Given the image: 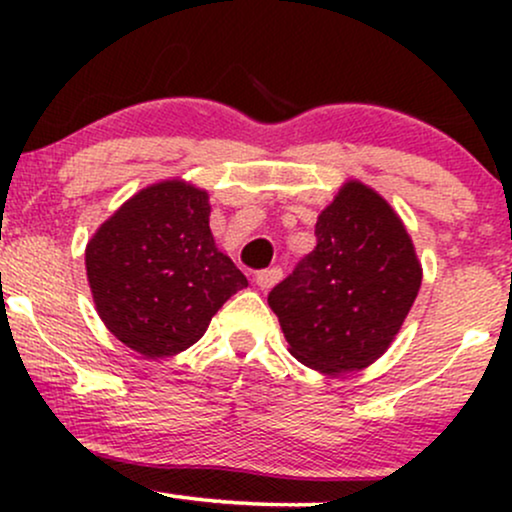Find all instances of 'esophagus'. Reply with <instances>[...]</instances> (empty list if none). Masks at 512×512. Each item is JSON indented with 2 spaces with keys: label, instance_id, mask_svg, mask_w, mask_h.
Instances as JSON below:
<instances>
[{
  "label": "esophagus",
  "instance_id": "1",
  "mask_svg": "<svg viewBox=\"0 0 512 512\" xmlns=\"http://www.w3.org/2000/svg\"><path fill=\"white\" fill-rule=\"evenodd\" d=\"M257 286H260L262 291H269V289H274L276 284H279L281 281V269L279 267H272V269H264V272H260L257 274Z\"/></svg>",
  "mask_w": 512,
  "mask_h": 512
}]
</instances>
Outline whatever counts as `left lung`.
I'll return each instance as SVG.
<instances>
[{
	"label": "left lung",
	"mask_w": 512,
	"mask_h": 512,
	"mask_svg": "<svg viewBox=\"0 0 512 512\" xmlns=\"http://www.w3.org/2000/svg\"><path fill=\"white\" fill-rule=\"evenodd\" d=\"M315 236V250L269 293V308L303 366L363 370L395 342L424 269L397 211L361 180L339 187Z\"/></svg>",
	"instance_id": "left-lung-1"
}]
</instances>
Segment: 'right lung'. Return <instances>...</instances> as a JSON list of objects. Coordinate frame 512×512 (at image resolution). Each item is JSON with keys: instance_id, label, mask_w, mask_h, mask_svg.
<instances>
[{"instance_id": "right-lung-1", "label": "right lung", "mask_w": 512, "mask_h": 512, "mask_svg": "<svg viewBox=\"0 0 512 512\" xmlns=\"http://www.w3.org/2000/svg\"><path fill=\"white\" fill-rule=\"evenodd\" d=\"M209 192L173 178L144 187L86 243V279L103 325L144 358L175 356L248 279L216 248Z\"/></svg>"}]
</instances>
